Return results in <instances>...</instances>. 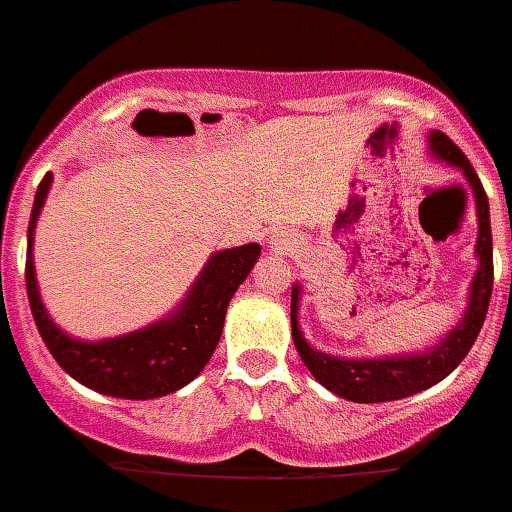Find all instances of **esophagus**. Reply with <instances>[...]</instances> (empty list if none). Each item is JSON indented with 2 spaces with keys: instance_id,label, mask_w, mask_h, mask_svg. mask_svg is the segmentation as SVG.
<instances>
[{
  "instance_id": "1",
  "label": "esophagus",
  "mask_w": 512,
  "mask_h": 512,
  "mask_svg": "<svg viewBox=\"0 0 512 512\" xmlns=\"http://www.w3.org/2000/svg\"><path fill=\"white\" fill-rule=\"evenodd\" d=\"M270 247H273V252H286V255H293L296 252V247H299V242H296V237L293 234H275L273 239H270Z\"/></svg>"
}]
</instances>
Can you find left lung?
I'll return each instance as SVG.
<instances>
[{
	"instance_id": "obj_1",
	"label": "left lung",
	"mask_w": 512,
	"mask_h": 512,
	"mask_svg": "<svg viewBox=\"0 0 512 512\" xmlns=\"http://www.w3.org/2000/svg\"><path fill=\"white\" fill-rule=\"evenodd\" d=\"M430 151L435 159H443L464 172L474 190V203H477L479 219V237H477V257L479 268L469 291V306H466L461 322L443 337L438 345L428 348L425 353L412 355H394V358H337V355L319 353L304 340L299 330V286L291 291V332L293 345L299 350L301 361L309 368L311 376L324 386L335 391L337 397L350 399V402L373 404V402H394V399L412 397L417 391L430 389L433 384L443 381L453 368L459 366L477 340L482 330L487 309H490L492 281V229H490V203L484 193L477 172L466 159L464 151L453 144L443 131L430 133Z\"/></svg>"
}]
</instances>
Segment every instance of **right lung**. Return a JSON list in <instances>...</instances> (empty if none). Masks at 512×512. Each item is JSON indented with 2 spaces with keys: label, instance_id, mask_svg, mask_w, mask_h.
<instances>
[{
  "label": "right lung",
  "instance_id": "1",
  "mask_svg": "<svg viewBox=\"0 0 512 512\" xmlns=\"http://www.w3.org/2000/svg\"><path fill=\"white\" fill-rule=\"evenodd\" d=\"M51 180L53 177L48 172L38 185L33 213H30L25 286H28L35 327L56 363L71 379L108 397L154 399L190 384L211 361L224 330L226 306L260 257V244H242L234 250L211 255L185 301L167 319H159L144 330L113 340H74L51 322L35 283L33 231L46 203Z\"/></svg>",
  "mask_w": 512,
  "mask_h": 512
}]
</instances>
